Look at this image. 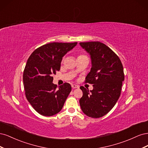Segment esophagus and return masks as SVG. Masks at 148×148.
<instances>
[{"mask_svg":"<svg viewBox=\"0 0 148 148\" xmlns=\"http://www.w3.org/2000/svg\"><path fill=\"white\" fill-rule=\"evenodd\" d=\"M71 87H72L73 89H75V88H79V86H78V85L74 84H71Z\"/></svg>","mask_w":148,"mask_h":148,"instance_id":"esophagus-1","label":"esophagus"}]
</instances>
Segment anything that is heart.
Returning <instances> with one entry per match:
<instances>
[{"label":"heart","instance_id":"b5f03b06","mask_svg":"<svg viewBox=\"0 0 148 148\" xmlns=\"http://www.w3.org/2000/svg\"><path fill=\"white\" fill-rule=\"evenodd\" d=\"M84 56V55H80L79 57H80V56Z\"/></svg>","mask_w":148,"mask_h":148}]
</instances>
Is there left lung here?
<instances>
[{"label":"left lung","mask_w":148,"mask_h":148,"mask_svg":"<svg viewBox=\"0 0 148 148\" xmlns=\"http://www.w3.org/2000/svg\"><path fill=\"white\" fill-rule=\"evenodd\" d=\"M90 56L91 69L85 82L92 84L89 91L81 86L83 96L79 104L83 113L89 117L99 118L113 108L120 96L124 80L123 68L119 57L102 42H79Z\"/></svg>","instance_id":"obj_1"}]
</instances>
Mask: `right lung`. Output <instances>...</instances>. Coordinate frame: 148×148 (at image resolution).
Masks as SVG:
<instances>
[{
	"label": "right lung",
	"instance_id": "right-lung-1",
	"mask_svg": "<svg viewBox=\"0 0 148 148\" xmlns=\"http://www.w3.org/2000/svg\"><path fill=\"white\" fill-rule=\"evenodd\" d=\"M77 44L49 43L36 49L28 59L23 76L25 95L39 114L52 116L63 107L71 91V85L65 83L57 88L52 83V75L60 70L62 57Z\"/></svg>",
	"mask_w": 148,
	"mask_h": 148
}]
</instances>
